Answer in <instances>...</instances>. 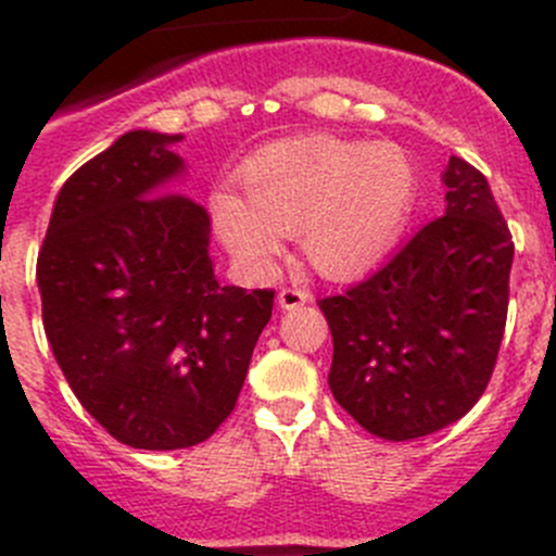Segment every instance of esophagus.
Here are the masks:
<instances>
[{
    "label": "esophagus",
    "mask_w": 556,
    "mask_h": 556,
    "mask_svg": "<svg viewBox=\"0 0 556 556\" xmlns=\"http://www.w3.org/2000/svg\"><path fill=\"white\" fill-rule=\"evenodd\" d=\"M309 301H312V293L309 290H301V288H282L277 295L279 309H285V312L299 309V306L309 304Z\"/></svg>",
    "instance_id": "1"
}]
</instances>
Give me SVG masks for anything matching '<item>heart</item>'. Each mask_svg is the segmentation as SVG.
<instances>
[{
  "label": "heart",
  "instance_id": "obj_1",
  "mask_svg": "<svg viewBox=\"0 0 556 556\" xmlns=\"http://www.w3.org/2000/svg\"><path fill=\"white\" fill-rule=\"evenodd\" d=\"M244 195L217 188L210 215L239 263L263 268L285 233L328 279H355L401 237L417 193V169L392 142H352L328 134L266 144L239 169Z\"/></svg>",
  "mask_w": 556,
  "mask_h": 556
}]
</instances>
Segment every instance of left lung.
<instances>
[{
	"label": "left lung",
	"instance_id": "left-lung-1",
	"mask_svg": "<svg viewBox=\"0 0 556 556\" xmlns=\"http://www.w3.org/2000/svg\"><path fill=\"white\" fill-rule=\"evenodd\" d=\"M444 217L366 282L319 301L333 336L328 384L384 441L435 433L484 395L508 312L514 242L486 177L452 155Z\"/></svg>",
	"mask_w": 556,
	"mask_h": 556
}]
</instances>
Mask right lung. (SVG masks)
Masks as SVG:
<instances>
[{
	"label": "right lung",
	"mask_w": 556,
	"mask_h": 556,
	"mask_svg": "<svg viewBox=\"0 0 556 556\" xmlns=\"http://www.w3.org/2000/svg\"><path fill=\"white\" fill-rule=\"evenodd\" d=\"M182 134L134 128L59 190L37 257L59 368L99 425L134 450L210 439L237 406L274 290L220 285L210 215L169 185Z\"/></svg>",
	"instance_id": "right-lung-1"
}]
</instances>
